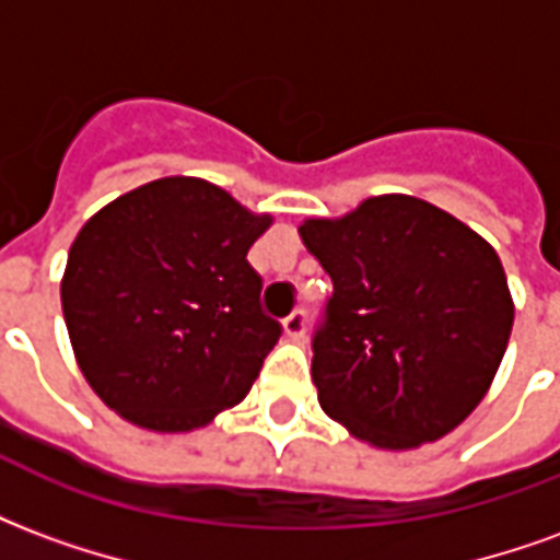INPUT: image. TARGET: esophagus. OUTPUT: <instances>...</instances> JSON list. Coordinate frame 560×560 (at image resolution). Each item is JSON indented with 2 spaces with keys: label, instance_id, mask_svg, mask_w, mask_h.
<instances>
[{
  "label": "esophagus",
  "instance_id": "esophagus-1",
  "mask_svg": "<svg viewBox=\"0 0 560 560\" xmlns=\"http://www.w3.org/2000/svg\"><path fill=\"white\" fill-rule=\"evenodd\" d=\"M284 332H288V336H303L305 332V308H296L293 315L284 317Z\"/></svg>",
  "mask_w": 560,
  "mask_h": 560
}]
</instances>
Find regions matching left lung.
I'll return each mask as SVG.
<instances>
[{
    "instance_id": "left-lung-1",
    "label": "left lung",
    "mask_w": 560,
    "mask_h": 560,
    "mask_svg": "<svg viewBox=\"0 0 560 560\" xmlns=\"http://www.w3.org/2000/svg\"><path fill=\"white\" fill-rule=\"evenodd\" d=\"M300 236L332 279L312 336L320 408L384 450L453 432L486 396L513 329L492 245L408 195L305 221Z\"/></svg>"
}]
</instances>
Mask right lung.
<instances>
[{
	"instance_id": "1",
	"label": "right lung",
	"mask_w": 560,
	"mask_h": 560,
	"mask_svg": "<svg viewBox=\"0 0 560 560\" xmlns=\"http://www.w3.org/2000/svg\"><path fill=\"white\" fill-rule=\"evenodd\" d=\"M269 221L219 185L167 176L83 224L62 312L107 408L143 429L188 432L245 399L281 336L245 257Z\"/></svg>"
}]
</instances>
